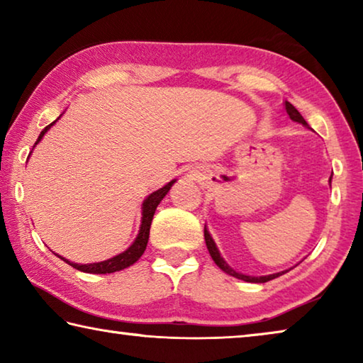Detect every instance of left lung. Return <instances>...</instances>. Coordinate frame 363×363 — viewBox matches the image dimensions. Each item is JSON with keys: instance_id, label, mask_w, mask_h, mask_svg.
<instances>
[{"instance_id": "left-lung-1", "label": "left lung", "mask_w": 363, "mask_h": 363, "mask_svg": "<svg viewBox=\"0 0 363 363\" xmlns=\"http://www.w3.org/2000/svg\"><path fill=\"white\" fill-rule=\"evenodd\" d=\"M285 108H286V113L290 115V118H291L293 121L301 123V125H303V126L309 128V125H307L306 120L303 118V115H301V113L298 112V110L294 108L288 101H285ZM330 182H331V177H330ZM205 242H206V248H208V251H210V255H211V257H213V261L216 262V266H218L220 270H224L225 274H229V275H232V277H235V279H238V280L250 281V284H266V281L277 279V277H280V275H284L285 272H288V270H290V269H286V270H281V272H277V274L259 275V277H253V275H247V274L237 272V270L232 269V267L229 266V264H227V262L224 261V257L220 256L219 250H218V247H216V243H214L211 233L208 232L206 227H205Z\"/></svg>"}]
</instances>
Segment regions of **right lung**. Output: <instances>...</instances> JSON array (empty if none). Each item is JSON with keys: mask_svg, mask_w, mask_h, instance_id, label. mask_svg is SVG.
<instances>
[{"mask_svg": "<svg viewBox=\"0 0 363 363\" xmlns=\"http://www.w3.org/2000/svg\"><path fill=\"white\" fill-rule=\"evenodd\" d=\"M64 113H60V116H62ZM59 116V118H60ZM57 118V120H59ZM54 120L51 125H48L45 130L41 131V134L38 136V139H36L35 145L40 143V140L43 139V136L51 130L52 125H56V121ZM33 145V147H35ZM30 157V155H28ZM176 182V179L169 181L168 184H164V186L162 189L155 190V192H152L147 199L143 201V218H140V227H139V232H138V237L134 238V242L128 247L123 253L116 255L113 257H108V259L106 261H101V262H91V264H78V262H72L69 259H65V257L59 256L60 259L65 261L67 264H70L72 267H75L78 270H82V272H86V274H112V272H118V270H123L126 267L133 266L134 262H136L140 256L144 255L145 251V247H147V242H149V233H150V225H152V219H153V214H155V210L160 201L163 200V196L167 195L169 192V189L173 187V184ZM56 255V253H54Z\"/></svg>", "mask_w": 363, "mask_h": 363, "instance_id": "add662e5", "label": "right lung"}]
</instances>
